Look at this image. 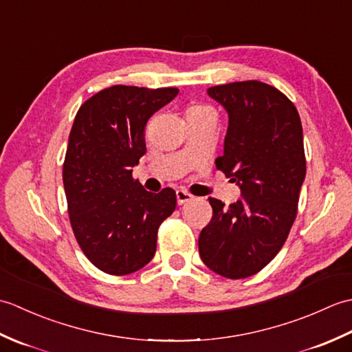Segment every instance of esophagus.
<instances>
[{"label": "esophagus", "instance_id": "esophagus-1", "mask_svg": "<svg viewBox=\"0 0 352 352\" xmlns=\"http://www.w3.org/2000/svg\"><path fill=\"white\" fill-rule=\"evenodd\" d=\"M190 199H193V197L190 195L189 192H186V190H183V189L177 190V203H178V206H183V204H186V203H189Z\"/></svg>", "mask_w": 352, "mask_h": 352}]
</instances>
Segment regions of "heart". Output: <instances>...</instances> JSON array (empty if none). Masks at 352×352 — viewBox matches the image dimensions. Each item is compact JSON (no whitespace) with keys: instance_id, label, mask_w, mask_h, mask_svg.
Listing matches in <instances>:
<instances>
[{"instance_id":"b5f03b06","label":"heart","mask_w":352,"mask_h":352,"mask_svg":"<svg viewBox=\"0 0 352 352\" xmlns=\"http://www.w3.org/2000/svg\"><path fill=\"white\" fill-rule=\"evenodd\" d=\"M189 111H210V110H208L204 106H193V107L189 109ZM189 111H188V113H189Z\"/></svg>"}]
</instances>
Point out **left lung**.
Masks as SVG:
<instances>
[{"mask_svg":"<svg viewBox=\"0 0 352 352\" xmlns=\"http://www.w3.org/2000/svg\"><path fill=\"white\" fill-rule=\"evenodd\" d=\"M207 94L228 113L216 168L241 188L242 199L226 207L208 198L213 216L199 234V256L226 278H246L278 254L294 226L305 178L302 125L294 102L257 80Z\"/></svg>","mask_w":352,"mask_h":352,"instance_id":"left-lung-1","label":"left lung"}]
</instances>
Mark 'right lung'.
<instances>
[{
  "label": "right lung",
  "mask_w": 352,
  "mask_h": 352,
  "mask_svg": "<svg viewBox=\"0 0 352 352\" xmlns=\"http://www.w3.org/2000/svg\"><path fill=\"white\" fill-rule=\"evenodd\" d=\"M177 87L111 86L81 104L63 163L71 227L85 256L110 275L151 261L157 231L175 210V190L148 192L131 168L145 154V125Z\"/></svg>",
  "instance_id": "1"
}]
</instances>
